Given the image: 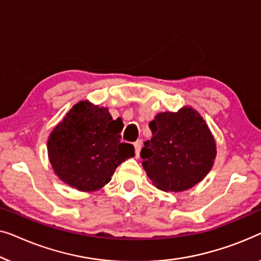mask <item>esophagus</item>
Segmentation results:
<instances>
[{"instance_id":"obj_1","label":"esophagus","mask_w":261,"mask_h":261,"mask_svg":"<svg viewBox=\"0 0 261 261\" xmlns=\"http://www.w3.org/2000/svg\"><path fill=\"white\" fill-rule=\"evenodd\" d=\"M134 145H135V150H136V156L139 157V152H141V149H142V141H141V139L136 141L134 143Z\"/></svg>"}]
</instances>
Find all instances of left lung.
I'll return each instance as SVG.
<instances>
[{"label": "left lung", "instance_id": "8db88e82", "mask_svg": "<svg viewBox=\"0 0 261 261\" xmlns=\"http://www.w3.org/2000/svg\"><path fill=\"white\" fill-rule=\"evenodd\" d=\"M152 138L141 151L142 166L157 188L182 192L202 181L216 155L215 141L195 110L159 113L149 124Z\"/></svg>", "mask_w": 261, "mask_h": 261}]
</instances>
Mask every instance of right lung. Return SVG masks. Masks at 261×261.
Returning a JSON list of instances; mask_svg holds the SVG:
<instances>
[{
    "instance_id": "obj_1",
    "label": "right lung",
    "mask_w": 261,
    "mask_h": 261,
    "mask_svg": "<svg viewBox=\"0 0 261 261\" xmlns=\"http://www.w3.org/2000/svg\"><path fill=\"white\" fill-rule=\"evenodd\" d=\"M122 119L89 101L73 106L48 138V156L56 174L68 186L100 189L111 181L116 168L135 156V148L120 142Z\"/></svg>"
}]
</instances>
